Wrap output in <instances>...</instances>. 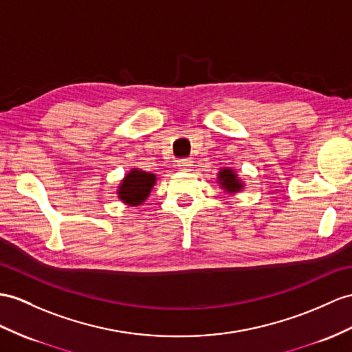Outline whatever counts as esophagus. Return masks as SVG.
Returning a JSON list of instances; mask_svg holds the SVG:
<instances>
[{"instance_id": "34e87169", "label": "esophagus", "mask_w": 352, "mask_h": 352, "mask_svg": "<svg viewBox=\"0 0 352 352\" xmlns=\"http://www.w3.org/2000/svg\"><path fill=\"white\" fill-rule=\"evenodd\" d=\"M192 160H181L177 161V168L181 171H191L192 170Z\"/></svg>"}]
</instances>
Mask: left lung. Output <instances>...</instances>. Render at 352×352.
I'll use <instances>...</instances> for the list:
<instances>
[{
    "label": "left lung",
    "instance_id": "8db88e82",
    "mask_svg": "<svg viewBox=\"0 0 352 352\" xmlns=\"http://www.w3.org/2000/svg\"><path fill=\"white\" fill-rule=\"evenodd\" d=\"M217 184L219 185L221 190H224L227 194H237L243 191L245 182L243 179L239 177L234 168L231 167H221L217 173Z\"/></svg>",
    "mask_w": 352,
    "mask_h": 352
}]
</instances>
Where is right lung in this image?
Returning a JSON list of instances; mask_svg holds the SVG:
<instances>
[{
    "mask_svg": "<svg viewBox=\"0 0 352 352\" xmlns=\"http://www.w3.org/2000/svg\"><path fill=\"white\" fill-rule=\"evenodd\" d=\"M158 177L152 171L133 167L126 171L121 184L118 185V199L126 206H140L148 200V197L155 186Z\"/></svg>",
    "mask_w": 352,
    "mask_h": 352,
    "instance_id": "right-lung-1",
    "label": "right lung"
}]
</instances>
